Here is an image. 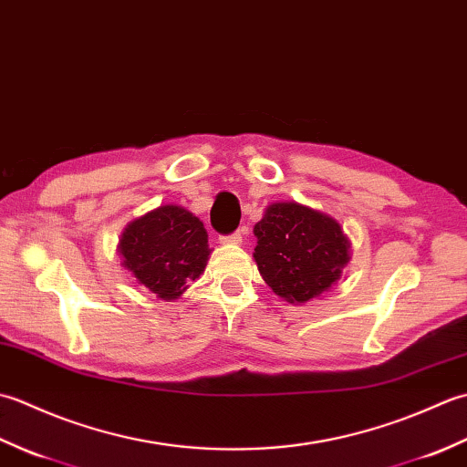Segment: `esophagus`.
I'll use <instances>...</instances> for the list:
<instances>
[{
  "label": "esophagus",
  "mask_w": 467,
  "mask_h": 467,
  "mask_svg": "<svg viewBox=\"0 0 467 467\" xmlns=\"http://www.w3.org/2000/svg\"><path fill=\"white\" fill-rule=\"evenodd\" d=\"M246 231H249V228H246V226H241L239 231H234L233 234L221 236V243H223V244H241V243H243V239H244Z\"/></svg>",
  "instance_id": "obj_1"
}]
</instances>
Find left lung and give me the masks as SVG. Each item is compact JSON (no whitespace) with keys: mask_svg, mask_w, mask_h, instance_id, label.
<instances>
[{"mask_svg":"<svg viewBox=\"0 0 467 467\" xmlns=\"http://www.w3.org/2000/svg\"><path fill=\"white\" fill-rule=\"evenodd\" d=\"M254 263L275 295L306 303L341 279L351 243L333 216L299 202H273L254 224Z\"/></svg>","mask_w":467,"mask_h":467,"instance_id":"obj_1","label":"left lung"}]
</instances>
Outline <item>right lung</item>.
<instances>
[{
  "instance_id": "add662e5",
  "label": "right lung",
  "mask_w": 467,
  "mask_h": 467,
  "mask_svg": "<svg viewBox=\"0 0 467 467\" xmlns=\"http://www.w3.org/2000/svg\"><path fill=\"white\" fill-rule=\"evenodd\" d=\"M122 266L158 299L174 301L204 273L208 234L191 211L158 206L124 228L118 243Z\"/></svg>"
}]
</instances>
